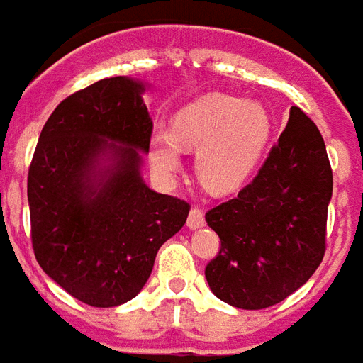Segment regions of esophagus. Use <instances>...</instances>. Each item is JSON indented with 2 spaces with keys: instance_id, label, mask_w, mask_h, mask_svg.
Wrapping results in <instances>:
<instances>
[{
  "instance_id": "34e87169",
  "label": "esophagus",
  "mask_w": 363,
  "mask_h": 363,
  "mask_svg": "<svg viewBox=\"0 0 363 363\" xmlns=\"http://www.w3.org/2000/svg\"><path fill=\"white\" fill-rule=\"evenodd\" d=\"M187 227L191 228V230L205 227V215H203L201 209L189 211V217H187Z\"/></svg>"
}]
</instances>
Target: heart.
I'll return each mask as SVG.
<instances>
[{
    "mask_svg": "<svg viewBox=\"0 0 363 363\" xmlns=\"http://www.w3.org/2000/svg\"><path fill=\"white\" fill-rule=\"evenodd\" d=\"M272 135L268 109L223 94L205 95L176 113L172 128L150 136V162L162 177L182 168L184 150H195V172L211 194H233L250 177Z\"/></svg>",
    "mask_w": 363,
    "mask_h": 363,
    "instance_id": "heart-1",
    "label": "heart"
}]
</instances>
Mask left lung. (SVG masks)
Returning a JSON list of instances; mask_svg holds the SVG:
<instances>
[{"label": "left lung", "mask_w": 363, "mask_h": 363, "mask_svg": "<svg viewBox=\"0 0 363 363\" xmlns=\"http://www.w3.org/2000/svg\"><path fill=\"white\" fill-rule=\"evenodd\" d=\"M333 169L317 125L291 107L258 176L207 211L220 248L205 268L211 291L238 309H266L307 284L326 250Z\"/></svg>", "instance_id": "1"}]
</instances>
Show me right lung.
I'll return each instance as SVG.
<instances>
[{
  "label": "right lung",
  "mask_w": 363,
  "mask_h": 363,
  "mask_svg": "<svg viewBox=\"0 0 363 363\" xmlns=\"http://www.w3.org/2000/svg\"><path fill=\"white\" fill-rule=\"evenodd\" d=\"M145 84L105 78L48 117L27 179L30 240L50 279L91 307L138 295L160 246L186 225L189 203L140 176L152 119Z\"/></svg>",
  "instance_id": "add662e5"
}]
</instances>
